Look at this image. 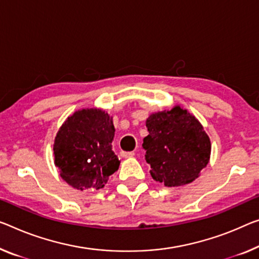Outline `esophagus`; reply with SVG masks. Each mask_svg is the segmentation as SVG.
I'll return each mask as SVG.
<instances>
[{
	"mask_svg": "<svg viewBox=\"0 0 259 259\" xmlns=\"http://www.w3.org/2000/svg\"><path fill=\"white\" fill-rule=\"evenodd\" d=\"M134 152H121L120 153V155L122 157H132V156H134Z\"/></svg>",
	"mask_w": 259,
	"mask_h": 259,
	"instance_id": "esophagus-1",
	"label": "esophagus"
}]
</instances>
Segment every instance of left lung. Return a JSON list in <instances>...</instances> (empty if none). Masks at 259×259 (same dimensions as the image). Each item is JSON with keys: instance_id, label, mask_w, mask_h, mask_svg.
I'll return each mask as SVG.
<instances>
[{"instance_id": "1", "label": "left lung", "mask_w": 259, "mask_h": 259, "mask_svg": "<svg viewBox=\"0 0 259 259\" xmlns=\"http://www.w3.org/2000/svg\"><path fill=\"white\" fill-rule=\"evenodd\" d=\"M146 126L149 134L142 147L154 181L171 188L199 177L209 161L210 141L193 114L176 105L150 114Z\"/></svg>"}]
</instances>
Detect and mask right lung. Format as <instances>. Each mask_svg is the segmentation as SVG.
I'll list each match as a JSON object with an SVG mask.
<instances>
[{
    "label": "right lung",
    "mask_w": 259,
    "mask_h": 259,
    "mask_svg": "<svg viewBox=\"0 0 259 259\" xmlns=\"http://www.w3.org/2000/svg\"><path fill=\"white\" fill-rule=\"evenodd\" d=\"M112 117L82 109L67 118L55 137L54 163L63 181L77 190L103 189L120 164L112 150Z\"/></svg>",
    "instance_id": "1"
}]
</instances>
